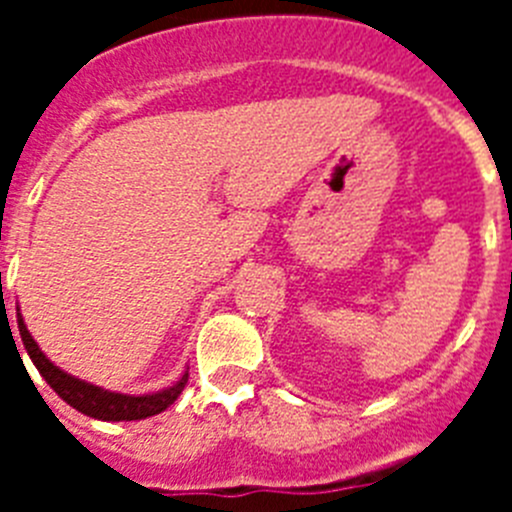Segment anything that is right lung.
<instances>
[{"label":"right lung","mask_w":512,"mask_h":512,"mask_svg":"<svg viewBox=\"0 0 512 512\" xmlns=\"http://www.w3.org/2000/svg\"><path fill=\"white\" fill-rule=\"evenodd\" d=\"M17 328H20L22 343H25L27 354L33 359V364L38 366V372L43 374V379L51 384L53 390L58 392V397L69 402L71 408H76L79 413L89 415V418L97 420H143L151 418V415H158L161 410H166L169 405H174L176 397L182 395L184 384H187L189 374H184L174 387L164 392H156V395H143V397H133V395H117V392H107L99 390L94 384L79 382V379L69 377L66 372H61L58 366H53L51 361L45 359L43 351L38 348V343L33 341V336L27 333L25 323L17 315ZM12 333V328H9Z\"/></svg>","instance_id":"1"}]
</instances>
